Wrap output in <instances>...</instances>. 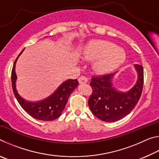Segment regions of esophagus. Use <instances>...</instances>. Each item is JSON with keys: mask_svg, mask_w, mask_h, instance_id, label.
I'll return each mask as SVG.
<instances>
[{"mask_svg": "<svg viewBox=\"0 0 159 159\" xmlns=\"http://www.w3.org/2000/svg\"><path fill=\"white\" fill-rule=\"evenodd\" d=\"M79 82L80 84H84V83H86L88 82L87 78L85 76H80L79 79Z\"/></svg>", "mask_w": 159, "mask_h": 159, "instance_id": "1", "label": "esophagus"}]
</instances>
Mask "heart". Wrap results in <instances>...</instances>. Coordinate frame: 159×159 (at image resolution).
I'll use <instances>...</instances> for the list:
<instances>
[{
    "mask_svg": "<svg viewBox=\"0 0 159 159\" xmlns=\"http://www.w3.org/2000/svg\"><path fill=\"white\" fill-rule=\"evenodd\" d=\"M83 56L89 61L98 60L94 69L97 73H109L122 65L125 60V52L113 43L95 40L89 43L83 50Z\"/></svg>",
    "mask_w": 159,
    "mask_h": 159,
    "instance_id": "1",
    "label": "heart"
}]
</instances>
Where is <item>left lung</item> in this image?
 Masks as SVG:
<instances>
[{
  "instance_id": "left-lung-1",
  "label": "left lung",
  "mask_w": 159,
  "mask_h": 159,
  "mask_svg": "<svg viewBox=\"0 0 159 159\" xmlns=\"http://www.w3.org/2000/svg\"><path fill=\"white\" fill-rule=\"evenodd\" d=\"M134 67L138 79L127 92L119 91L114 86L112 80L116 72L91 79L93 94L88 99V105L99 119L105 122L117 121L130 114L138 104L143 88L144 71L139 64H134Z\"/></svg>"
}]
</instances>
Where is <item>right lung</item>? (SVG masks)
<instances>
[{
	"mask_svg": "<svg viewBox=\"0 0 159 159\" xmlns=\"http://www.w3.org/2000/svg\"><path fill=\"white\" fill-rule=\"evenodd\" d=\"M24 50L25 49H23L16 59L12 70V86L15 98L22 109L33 118L45 121L55 120L60 116L65 108L70 95L75 88H76L79 82L77 79H68L61 83L57 90L48 98L36 102L26 100L20 96L16 88V81L17 79L15 72L16 62Z\"/></svg>",
	"mask_w": 159,
	"mask_h": 159,
	"instance_id": "right-lung-1",
	"label": "right lung"
}]
</instances>
